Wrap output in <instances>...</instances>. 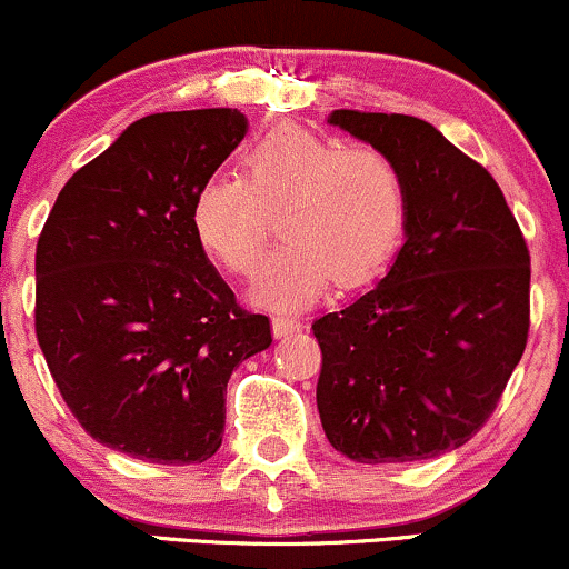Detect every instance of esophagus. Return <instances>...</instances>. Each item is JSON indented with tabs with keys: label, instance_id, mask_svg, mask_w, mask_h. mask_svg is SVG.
<instances>
[{
	"label": "esophagus",
	"instance_id": "34e87169",
	"mask_svg": "<svg viewBox=\"0 0 569 569\" xmlns=\"http://www.w3.org/2000/svg\"><path fill=\"white\" fill-rule=\"evenodd\" d=\"M271 328H273V336H277V339H282V336H290V333L301 331L303 322L298 320V317L277 315V317H273V320H271Z\"/></svg>",
	"mask_w": 569,
	"mask_h": 569
}]
</instances>
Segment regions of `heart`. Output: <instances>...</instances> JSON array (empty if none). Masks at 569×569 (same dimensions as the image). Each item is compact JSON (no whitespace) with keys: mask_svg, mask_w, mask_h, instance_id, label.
I'll use <instances>...</instances> for the list:
<instances>
[{"mask_svg":"<svg viewBox=\"0 0 569 569\" xmlns=\"http://www.w3.org/2000/svg\"><path fill=\"white\" fill-rule=\"evenodd\" d=\"M273 213L284 243L254 284V301L307 307L331 282L358 290L388 271L407 230V176L377 146L284 124L243 151L241 179L200 184L192 233L224 271L252 277Z\"/></svg>","mask_w":569,"mask_h":569,"instance_id":"heart-1","label":"heart"}]
</instances>
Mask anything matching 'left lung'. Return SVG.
<instances>
[{
	"mask_svg": "<svg viewBox=\"0 0 569 569\" xmlns=\"http://www.w3.org/2000/svg\"><path fill=\"white\" fill-rule=\"evenodd\" d=\"M328 121L401 164L409 213L385 279L311 326L322 431L358 463L426 461L482 429L527 350V241L493 176L429 121Z\"/></svg>",
	"mask_w": 569,
	"mask_h": 569,
	"instance_id": "obj_1",
	"label": "left lung"
}]
</instances>
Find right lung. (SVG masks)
I'll return each mask as SVG.
<instances>
[{
  "label": "right lung",
  "instance_id": "1",
  "mask_svg": "<svg viewBox=\"0 0 569 569\" xmlns=\"http://www.w3.org/2000/svg\"><path fill=\"white\" fill-rule=\"evenodd\" d=\"M247 136L236 108L151 113L72 173L34 254V331L89 437L151 463L222 445L228 380L271 345L192 233V198Z\"/></svg>",
  "mask_w": 569,
  "mask_h": 569
}]
</instances>
